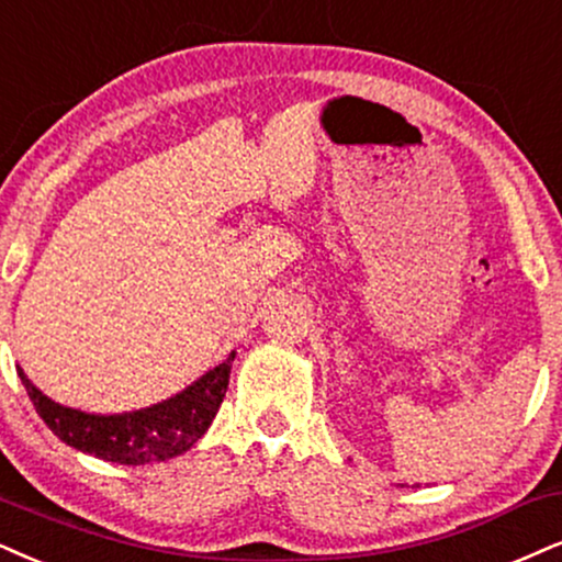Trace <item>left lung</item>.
<instances>
[{"mask_svg":"<svg viewBox=\"0 0 562 562\" xmlns=\"http://www.w3.org/2000/svg\"><path fill=\"white\" fill-rule=\"evenodd\" d=\"M398 487H404V484H398Z\"/></svg>","mask_w":562,"mask_h":562,"instance_id":"obj_1","label":"left lung"}]
</instances>
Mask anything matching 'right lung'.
<instances>
[{
    "mask_svg": "<svg viewBox=\"0 0 562 562\" xmlns=\"http://www.w3.org/2000/svg\"><path fill=\"white\" fill-rule=\"evenodd\" d=\"M234 357L237 351L171 398L122 414H90L61 406L27 380L23 367H18V378L44 425L69 448L124 467H143L177 459L203 438L226 396Z\"/></svg>",
    "mask_w": 562,
    "mask_h": 562,
    "instance_id": "1",
    "label": "right lung"
}]
</instances>
